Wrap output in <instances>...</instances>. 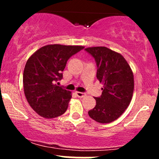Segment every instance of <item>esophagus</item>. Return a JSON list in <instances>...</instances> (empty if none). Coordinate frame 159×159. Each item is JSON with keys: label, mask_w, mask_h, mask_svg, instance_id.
Returning <instances> with one entry per match:
<instances>
[{"label": "esophagus", "mask_w": 159, "mask_h": 159, "mask_svg": "<svg viewBox=\"0 0 159 159\" xmlns=\"http://www.w3.org/2000/svg\"><path fill=\"white\" fill-rule=\"evenodd\" d=\"M75 94H76V95L78 96V98H84L86 96L85 93L80 92V91H76V92H75Z\"/></svg>", "instance_id": "34e87169"}]
</instances>
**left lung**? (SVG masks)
<instances>
[{"mask_svg":"<svg viewBox=\"0 0 159 159\" xmlns=\"http://www.w3.org/2000/svg\"><path fill=\"white\" fill-rule=\"evenodd\" d=\"M85 51L97 64V78L103 84L101 97L89 115L98 123H110L119 118L129 107L134 91L131 67L119 53L106 47H91Z\"/></svg>","mask_w":159,"mask_h":159,"instance_id":"1","label":"left lung"}]
</instances>
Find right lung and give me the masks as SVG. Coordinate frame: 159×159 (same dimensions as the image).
I'll list each match as a JSON object with an SVG mask.
<instances>
[{
  "label": "right lung",
  "instance_id": "right-lung-1",
  "mask_svg": "<svg viewBox=\"0 0 159 159\" xmlns=\"http://www.w3.org/2000/svg\"><path fill=\"white\" fill-rule=\"evenodd\" d=\"M84 46L48 44L27 61L23 74L25 97L30 106L43 118H54L68 109L71 92L56 84L63 77L68 59Z\"/></svg>",
  "mask_w": 159,
  "mask_h": 159
}]
</instances>
